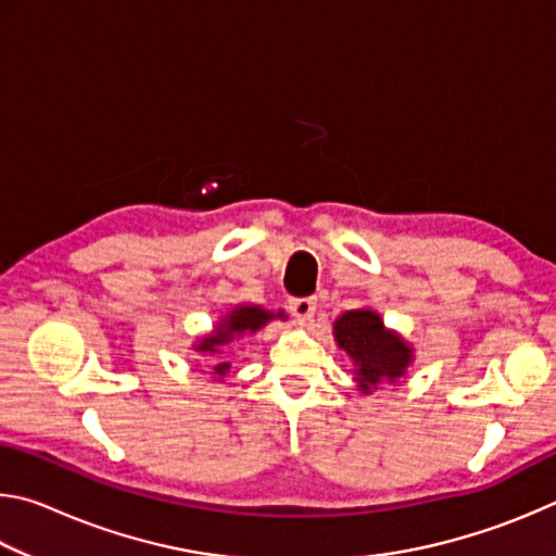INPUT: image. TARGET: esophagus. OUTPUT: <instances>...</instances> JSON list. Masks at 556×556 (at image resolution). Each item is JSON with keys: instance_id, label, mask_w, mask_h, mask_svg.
Returning a JSON list of instances; mask_svg holds the SVG:
<instances>
[{"instance_id": "esophagus-1", "label": "esophagus", "mask_w": 556, "mask_h": 556, "mask_svg": "<svg viewBox=\"0 0 556 556\" xmlns=\"http://www.w3.org/2000/svg\"><path fill=\"white\" fill-rule=\"evenodd\" d=\"M289 312L299 321H312L316 314V301L312 296H301V299H291L289 301Z\"/></svg>"}]
</instances>
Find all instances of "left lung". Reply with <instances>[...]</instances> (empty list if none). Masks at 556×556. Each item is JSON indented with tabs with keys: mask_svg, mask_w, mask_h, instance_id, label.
Instances as JSON below:
<instances>
[{
	"mask_svg": "<svg viewBox=\"0 0 556 556\" xmlns=\"http://www.w3.org/2000/svg\"><path fill=\"white\" fill-rule=\"evenodd\" d=\"M336 343L353 361L355 382L370 394L382 382H397L414 361L412 345L400 333L388 331L372 308H355L336 318Z\"/></svg>",
	"mask_w": 556,
	"mask_h": 556,
	"instance_id": "8db88e82",
	"label": "left lung"
}]
</instances>
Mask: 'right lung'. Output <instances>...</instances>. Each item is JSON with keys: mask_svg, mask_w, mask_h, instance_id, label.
I'll list each match as a JSON object with an SVG mask.
<instances>
[{"mask_svg": "<svg viewBox=\"0 0 556 556\" xmlns=\"http://www.w3.org/2000/svg\"><path fill=\"white\" fill-rule=\"evenodd\" d=\"M271 318H285V312L279 314H271L267 308L262 306H235L230 314H225L220 318V324L213 328L208 336L199 338V343L193 348L203 355H220L223 353V345H228L232 341H238V338L248 336V333H255L260 331L262 326H267ZM230 370V363L228 361H220V363H213V375H218V378H225Z\"/></svg>", "mask_w": 556, "mask_h": 556, "instance_id": "obj_1", "label": "right lung"}]
</instances>
